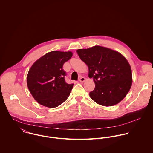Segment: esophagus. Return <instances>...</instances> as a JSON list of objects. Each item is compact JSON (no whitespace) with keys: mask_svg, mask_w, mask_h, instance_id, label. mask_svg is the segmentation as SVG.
Segmentation results:
<instances>
[{"mask_svg":"<svg viewBox=\"0 0 153 153\" xmlns=\"http://www.w3.org/2000/svg\"><path fill=\"white\" fill-rule=\"evenodd\" d=\"M85 81V78L84 77H82V76H81L79 79V81L80 82H84Z\"/></svg>","mask_w":153,"mask_h":153,"instance_id":"1","label":"esophagus"}]
</instances>
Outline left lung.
Wrapping results in <instances>:
<instances>
[{
  "label": "left lung",
  "mask_w": 153,
  "mask_h": 153,
  "mask_svg": "<svg viewBox=\"0 0 153 153\" xmlns=\"http://www.w3.org/2000/svg\"><path fill=\"white\" fill-rule=\"evenodd\" d=\"M88 66L89 78H93L95 89L90 97L97 104L110 107L126 96L132 85L131 66L120 53L109 48L94 46L76 51Z\"/></svg>",
  "instance_id": "1"
}]
</instances>
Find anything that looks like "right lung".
I'll list each match as a JSON object with an SVG mask.
<instances>
[{"label":"right lung","instance_id":"right-lung-1","mask_svg":"<svg viewBox=\"0 0 153 153\" xmlns=\"http://www.w3.org/2000/svg\"><path fill=\"white\" fill-rule=\"evenodd\" d=\"M72 56L69 52L52 51L44 55L31 66L27 76V87L41 105L55 108L68 98L74 84H67L63 65Z\"/></svg>","mask_w":153,"mask_h":153}]
</instances>
